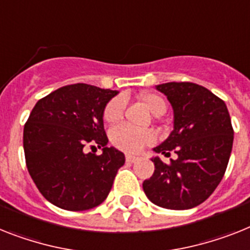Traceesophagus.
Returning <instances> with one entry per match:
<instances>
[{"label": "esophagus", "mask_w": 250, "mask_h": 250, "mask_svg": "<svg viewBox=\"0 0 250 250\" xmlns=\"http://www.w3.org/2000/svg\"><path fill=\"white\" fill-rule=\"evenodd\" d=\"M125 160H126V162H129V164H134L135 161H138V157L137 156H133V154H126V156H125Z\"/></svg>", "instance_id": "obj_1"}]
</instances>
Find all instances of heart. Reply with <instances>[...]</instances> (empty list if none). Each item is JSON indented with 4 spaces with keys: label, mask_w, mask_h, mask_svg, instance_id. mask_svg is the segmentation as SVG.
Returning <instances> with one entry per match:
<instances>
[{
    "label": "heart",
    "mask_w": 250,
    "mask_h": 250,
    "mask_svg": "<svg viewBox=\"0 0 250 250\" xmlns=\"http://www.w3.org/2000/svg\"><path fill=\"white\" fill-rule=\"evenodd\" d=\"M140 100L147 106L148 110L156 116L164 115L166 112V101H165L164 97L157 94V93H143L140 96ZM125 107H126V98L125 97H113L103 110V119L107 123L120 121L124 116V112H125ZM110 140L117 149L127 152V153H135V152H139L144 146H149V144L154 143L156 135L150 130H138L127 126V125H117V126L111 129Z\"/></svg>",
    "instance_id": "heart-1"
}]
</instances>
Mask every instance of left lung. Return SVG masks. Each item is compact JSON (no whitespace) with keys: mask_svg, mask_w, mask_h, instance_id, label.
Instances as JSON below:
<instances>
[{"mask_svg":"<svg viewBox=\"0 0 250 250\" xmlns=\"http://www.w3.org/2000/svg\"><path fill=\"white\" fill-rule=\"evenodd\" d=\"M174 108V130L157 153L177 160L152 158L154 172L143 183L152 203L168 209H189L203 203L221 183L231 154L234 129L228 107L211 90L190 82L157 85Z\"/></svg>","mask_w":250,"mask_h":250,"instance_id":"8db88e82","label":"left lung"}]
</instances>
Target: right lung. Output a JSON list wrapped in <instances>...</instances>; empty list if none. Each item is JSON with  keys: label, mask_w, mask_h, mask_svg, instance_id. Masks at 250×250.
<instances>
[{"label": "right lung", "mask_w": 250, "mask_h": 250, "mask_svg": "<svg viewBox=\"0 0 250 250\" xmlns=\"http://www.w3.org/2000/svg\"><path fill=\"white\" fill-rule=\"evenodd\" d=\"M116 90L89 84L65 85L43 97L24 125L28 171L41 194L56 207L85 211L100 206L110 193L123 152L106 147L103 110ZM103 147L102 155L86 146Z\"/></svg>", "instance_id": "1"}]
</instances>
